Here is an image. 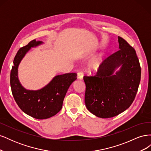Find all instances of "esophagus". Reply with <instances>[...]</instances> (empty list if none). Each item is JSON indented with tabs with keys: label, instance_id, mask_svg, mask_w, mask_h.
<instances>
[{
	"label": "esophagus",
	"instance_id": "1",
	"mask_svg": "<svg viewBox=\"0 0 151 151\" xmlns=\"http://www.w3.org/2000/svg\"><path fill=\"white\" fill-rule=\"evenodd\" d=\"M83 76H84V73L83 72H79L77 73V77H78V79L82 80L83 79Z\"/></svg>",
	"mask_w": 151,
	"mask_h": 151
}]
</instances>
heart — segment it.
I'll return each instance as SVG.
<instances>
[{
    "instance_id": "heart-1",
    "label": "heart",
    "mask_w": 151,
    "mask_h": 151,
    "mask_svg": "<svg viewBox=\"0 0 151 151\" xmlns=\"http://www.w3.org/2000/svg\"><path fill=\"white\" fill-rule=\"evenodd\" d=\"M102 62V58H98L95 59L92 62L90 63L89 65V70L92 71H96L98 70L100 66H101Z\"/></svg>"
}]
</instances>
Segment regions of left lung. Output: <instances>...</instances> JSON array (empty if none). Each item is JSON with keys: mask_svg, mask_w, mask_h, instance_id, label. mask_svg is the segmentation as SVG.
Instances as JSON below:
<instances>
[{"mask_svg": "<svg viewBox=\"0 0 151 151\" xmlns=\"http://www.w3.org/2000/svg\"><path fill=\"white\" fill-rule=\"evenodd\" d=\"M118 43L120 50L104 59L95 76H84L86 106L99 118L115 116L129 108L140 84L141 68L135 50L120 36Z\"/></svg>", "mask_w": 151, "mask_h": 151, "instance_id": "left-lung-1", "label": "left lung"}]
</instances>
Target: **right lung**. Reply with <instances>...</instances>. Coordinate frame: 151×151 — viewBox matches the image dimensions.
<instances>
[{
    "label": "right lung",
    "mask_w": 151,
    "mask_h": 151,
    "mask_svg": "<svg viewBox=\"0 0 151 151\" xmlns=\"http://www.w3.org/2000/svg\"><path fill=\"white\" fill-rule=\"evenodd\" d=\"M42 43L34 40L18 50L14 59L10 78L12 93L18 106L27 115L40 120L52 117L60 111L68 88L77 79L76 73H67L53 77L39 90H27L22 86L18 79V66L31 48Z\"/></svg>",
    "instance_id": "obj_1"
}]
</instances>
